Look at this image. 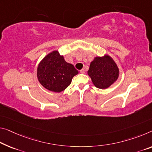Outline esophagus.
Returning a JSON list of instances; mask_svg holds the SVG:
<instances>
[{"label": "esophagus", "mask_w": 152, "mask_h": 152, "mask_svg": "<svg viewBox=\"0 0 152 152\" xmlns=\"http://www.w3.org/2000/svg\"><path fill=\"white\" fill-rule=\"evenodd\" d=\"M80 73H82V74H83L84 73H85V70H84V69H81V70H80Z\"/></svg>", "instance_id": "obj_1"}]
</instances>
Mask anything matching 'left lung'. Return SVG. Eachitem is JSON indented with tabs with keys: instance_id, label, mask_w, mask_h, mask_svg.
Returning <instances> with one entry per match:
<instances>
[{
	"instance_id": "obj_1",
	"label": "left lung",
	"mask_w": 152,
	"mask_h": 152,
	"mask_svg": "<svg viewBox=\"0 0 152 152\" xmlns=\"http://www.w3.org/2000/svg\"><path fill=\"white\" fill-rule=\"evenodd\" d=\"M119 73L116 63L108 55L95 57L88 71L93 84L100 89H106L115 83L118 79Z\"/></svg>"
}]
</instances>
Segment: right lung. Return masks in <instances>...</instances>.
<instances>
[{
    "mask_svg": "<svg viewBox=\"0 0 152 152\" xmlns=\"http://www.w3.org/2000/svg\"><path fill=\"white\" fill-rule=\"evenodd\" d=\"M37 73L39 83L44 88L52 92H60L71 84L72 79L79 72L56 50L43 58L38 65Z\"/></svg>",
    "mask_w": 152,
    "mask_h": 152,
    "instance_id": "add662e5",
    "label": "right lung"
}]
</instances>
